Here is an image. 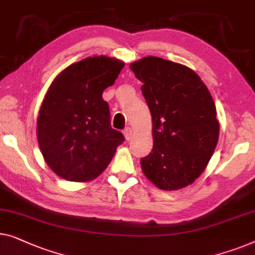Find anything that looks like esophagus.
<instances>
[{"label":"esophagus","instance_id":"esophagus-1","mask_svg":"<svg viewBox=\"0 0 255 255\" xmlns=\"http://www.w3.org/2000/svg\"><path fill=\"white\" fill-rule=\"evenodd\" d=\"M124 135H125V139L130 140L131 136H132V128H125V130H124Z\"/></svg>","mask_w":255,"mask_h":255}]
</instances>
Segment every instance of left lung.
I'll return each instance as SVG.
<instances>
[{"instance_id": "8db88e82", "label": "left lung", "mask_w": 255, "mask_h": 255, "mask_svg": "<svg viewBox=\"0 0 255 255\" xmlns=\"http://www.w3.org/2000/svg\"><path fill=\"white\" fill-rule=\"evenodd\" d=\"M153 121V149L140 161L158 189L173 191L201 175L215 150L220 124L215 103L197 73L185 65L148 56L130 65Z\"/></svg>"}]
</instances>
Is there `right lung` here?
I'll return each mask as SVG.
<instances>
[{"instance_id":"add662e5","label":"right lung","mask_w":255,"mask_h":255,"mask_svg":"<svg viewBox=\"0 0 255 255\" xmlns=\"http://www.w3.org/2000/svg\"><path fill=\"white\" fill-rule=\"evenodd\" d=\"M124 63L87 57L58 75L48 88L36 122L39 147L49 168L72 182H88L108 167L124 135L110 125L102 99Z\"/></svg>"}]
</instances>
